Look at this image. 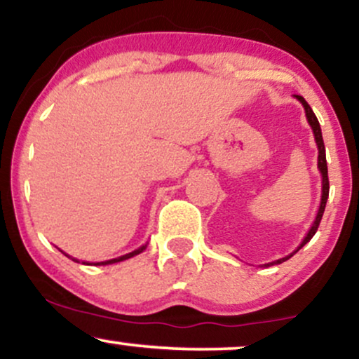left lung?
Segmentation results:
<instances>
[{
	"label": "left lung",
	"mask_w": 359,
	"mask_h": 359,
	"mask_svg": "<svg viewBox=\"0 0 359 359\" xmlns=\"http://www.w3.org/2000/svg\"><path fill=\"white\" fill-rule=\"evenodd\" d=\"M295 97H297V100H299L300 102H302L304 109H306V116H307L309 125H311L312 131H314V138H316V143H317V150H319V156H317V167H319L320 175H323V196H320V205H319V211H317L316 221H314V224L311 226V229H309L307 236L304 238V241L300 243L299 248L295 250V251H299L300 248H302L304 245H307V243L311 241V238L314 236L316 231H317V228H319L320 219H323V214H324V209H325V203H327V197H329V179H327V162H325V148H324L323 131H320V125H319V121H317V118H316L314 111H312L311 106L307 104V101L304 100L302 96H295ZM295 251H294V253H295ZM294 253H292V255H294ZM292 255H290V257H292ZM290 257L282 258V259H277V262H273V263H282V262H285V259H288ZM273 263H269V265H265V266L273 265Z\"/></svg>",
	"instance_id": "1"
}]
</instances>
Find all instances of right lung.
Masks as SVG:
<instances>
[{"mask_svg":"<svg viewBox=\"0 0 359 359\" xmlns=\"http://www.w3.org/2000/svg\"><path fill=\"white\" fill-rule=\"evenodd\" d=\"M148 245V243H147ZM147 245H143V246H140L138 250H135V251H131V253H126V255H123V257H118V258H113V259H108V262H101V263H94V265H109V263H118V262H123V259H128V258H131V257H135V255H138V253H142L143 250L147 248ZM86 265H90V263H86Z\"/></svg>","mask_w":359,"mask_h":359,"instance_id":"right-lung-1","label":"right lung"}]
</instances>
